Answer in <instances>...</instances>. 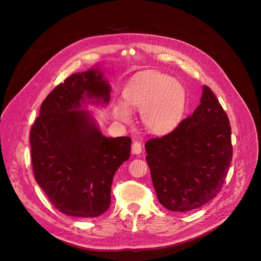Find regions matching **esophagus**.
Wrapping results in <instances>:
<instances>
[{
    "mask_svg": "<svg viewBox=\"0 0 261 261\" xmlns=\"http://www.w3.org/2000/svg\"><path fill=\"white\" fill-rule=\"evenodd\" d=\"M142 144L140 142H134L133 146H132V152L135 154H139L142 152Z\"/></svg>",
    "mask_w": 261,
    "mask_h": 261,
    "instance_id": "obj_1",
    "label": "esophagus"
}]
</instances>
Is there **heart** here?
I'll return each instance as SVG.
<instances>
[{
    "label": "heart",
    "mask_w": 261,
    "mask_h": 261,
    "mask_svg": "<svg viewBox=\"0 0 261 261\" xmlns=\"http://www.w3.org/2000/svg\"><path fill=\"white\" fill-rule=\"evenodd\" d=\"M124 102L112 105L113 117L122 123H130L133 112H142V120L149 133L165 135L182 120L187 106L184 85L169 75L148 71L139 75L123 90Z\"/></svg>",
    "instance_id": "heart-1"
}]
</instances>
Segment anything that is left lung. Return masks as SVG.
Returning a JSON list of instances; mask_svg holds the SVG:
<instances>
[{"instance_id": "1", "label": "left lung", "mask_w": 261, "mask_h": 261, "mask_svg": "<svg viewBox=\"0 0 261 261\" xmlns=\"http://www.w3.org/2000/svg\"><path fill=\"white\" fill-rule=\"evenodd\" d=\"M145 147L159 202L174 212L194 210L222 188L232 160L230 122L215 94L204 85L193 114Z\"/></svg>"}]
</instances>
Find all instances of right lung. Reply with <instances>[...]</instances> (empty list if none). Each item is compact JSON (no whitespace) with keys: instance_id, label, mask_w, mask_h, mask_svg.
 Wrapping results in <instances>:
<instances>
[{"instance_id":"1","label":"right lung","mask_w":261,"mask_h":261,"mask_svg":"<svg viewBox=\"0 0 261 261\" xmlns=\"http://www.w3.org/2000/svg\"><path fill=\"white\" fill-rule=\"evenodd\" d=\"M112 87L96 66L69 76L43 101L30 133L34 176L57 210L91 218L111 205L112 179L130 155L128 137L108 138L87 105L108 106Z\"/></svg>"}]
</instances>
